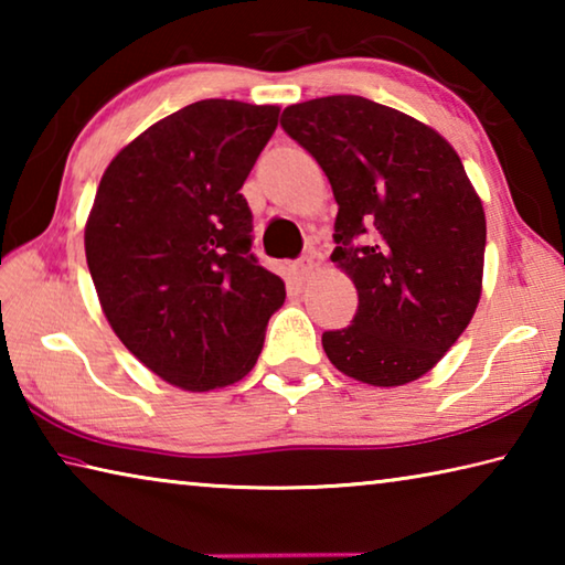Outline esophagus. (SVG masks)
<instances>
[{
  "label": "esophagus",
  "instance_id": "esophagus-1",
  "mask_svg": "<svg viewBox=\"0 0 565 565\" xmlns=\"http://www.w3.org/2000/svg\"><path fill=\"white\" fill-rule=\"evenodd\" d=\"M311 271H313V256H311V254H306V256H301L299 262H294V276H296V279H299V281L309 279Z\"/></svg>",
  "mask_w": 565,
  "mask_h": 565
}]
</instances>
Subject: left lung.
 I'll use <instances>...</instances> for the list:
<instances>
[{
	"instance_id": "1",
	"label": "left lung",
	"mask_w": 565,
	"mask_h": 565,
	"mask_svg": "<svg viewBox=\"0 0 565 565\" xmlns=\"http://www.w3.org/2000/svg\"><path fill=\"white\" fill-rule=\"evenodd\" d=\"M281 127L319 161L339 204L331 262L359 291L329 361L371 386L431 371L481 299L486 216L454 147L426 124L353 94L286 107Z\"/></svg>"
}]
</instances>
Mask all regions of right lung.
I'll return each mask as SVG.
<instances>
[{"label": "right lung", "instance_id": "1", "mask_svg": "<svg viewBox=\"0 0 565 565\" xmlns=\"http://www.w3.org/2000/svg\"><path fill=\"white\" fill-rule=\"evenodd\" d=\"M279 107L204 99L124 147L99 181L84 248L107 321L169 384L212 391L254 369L284 281L252 252L244 186Z\"/></svg>", "mask_w": 565, "mask_h": 565}]
</instances>
